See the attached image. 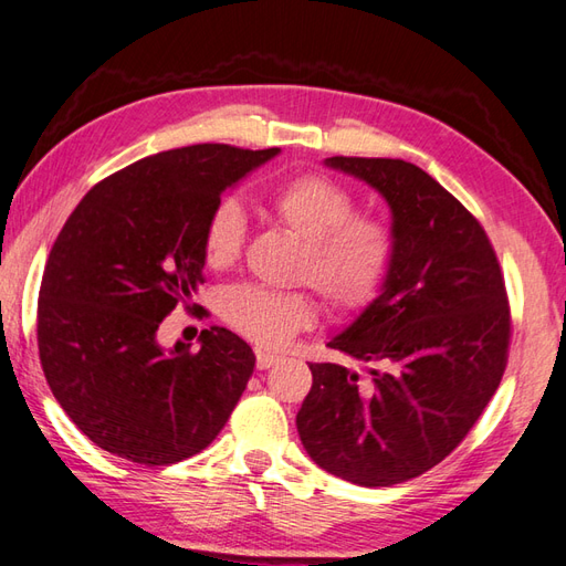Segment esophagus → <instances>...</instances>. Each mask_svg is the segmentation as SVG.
Wrapping results in <instances>:
<instances>
[{
	"mask_svg": "<svg viewBox=\"0 0 566 566\" xmlns=\"http://www.w3.org/2000/svg\"><path fill=\"white\" fill-rule=\"evenodd\" d=\"M279 360H281L279 355L266 353V350H256V367H259V369H269V367H273Z\"/></svg>",
	"mask_w": 566,
	"mask_h": 566,
	"instance_id": "1",
	"label": "esophagus"
}]
</instances>
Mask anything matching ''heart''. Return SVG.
Listing matches in <instances>:
<instances>
[{"label":"heart","instance_id":"heart-1","mask_svg":"<svg viewBox=\"0 0 566 566\" xmlns=\"http://www.w3.org/2000/svg\"><path fill=\"white\" fill-rule=\"evenodd\" d=\"M266 209L302 242L295 281L314 285L331 310L357 312L381 293L396 261V232L379 216L357 213L348 187L316 172L293 175L271 187ZM244 235L238 201H218L203 220V264L211 271L230 269L242 254ZM220 314L244 338L279 346L314 322L316 302L305 291L235 285L220 300Z\"/></svg>","mask_w":566,"mask_h":566}]
</instances>
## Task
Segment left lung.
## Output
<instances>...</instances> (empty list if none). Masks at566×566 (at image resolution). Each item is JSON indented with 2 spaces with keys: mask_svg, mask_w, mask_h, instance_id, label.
<instances>
[{
  "mask_svg": "<svg viewBox=\"0 0 566 566\" xmlns=\"http://www.w3.org/2000/svg\"><path fill=\"white\" fill-rule=\"evenodd\" d=\"M387 199L396 261L377 300L326 346L367 377L312 363L297 432L312 461L363 488H389L444 461L497 391L512 314L478 218L398 158H326Z\"/></svg>",
  "mask_w": 566,
  "mask_h": 566,
  "instance_id": "1",
  "label": "left lung"
}]
</instances>
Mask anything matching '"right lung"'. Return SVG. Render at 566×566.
Here are the masks:
<instances>
[{
    "label": "right lung",
    "mask_w": 566,
    "mask_h": 566,
    "mask_svg": "<svg viewBox=\"0 0 566 566\" xmlns=\"http://www.w3.org/2000/svg\"><path fill=\"white\" fill-rule=\"evenodd\" d=\"M281 148L197 144L101 179L54 240L38 297V353L93 444L142 465L195 457L223 430L256 357L228 328L160 348L177 305L197 312L201 230L220 195Z\"/></svg>",
    "instance_id": "add662e5"
}]
</instances>
